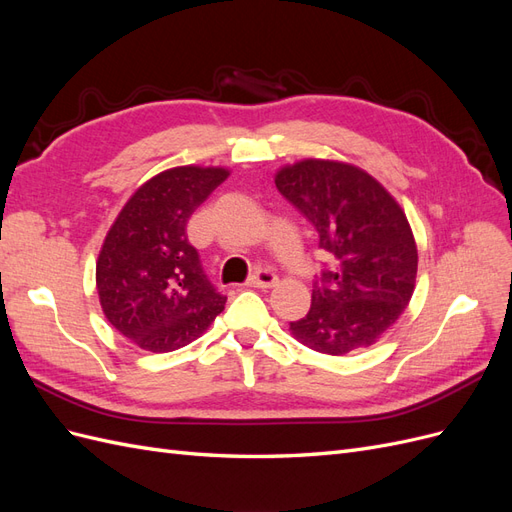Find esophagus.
Here are the masks:
<instances>
[{
    "label": "esophagus",
    "mask_w": 512,
    "mask_h": 512,
    "mask_svg": "<svg viewBox=\"0 0 512 512\" xmlns=\"http://www.w3.org/2000/svg\"><path fill=\"white\" fill-rule=\"evenodd\" d=\"M250 284L256 288H271L277 284V275L271 269H256V273L250 277Z\"/></svg>",
    "instance_id": "obj_1"
}]
</instances>
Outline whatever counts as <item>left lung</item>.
<instances>
[{
	"label": "left lung",
	"mask_w": 512,
	"mask_h": 512,
	"mask_svg": "<svg viewBox=\"0 0 512 512\" xmlns=\"http://www.w3.org/2000/svg\"><path fill=\"white\" fill-rule=\"evenodd\" d=\"M275 185L333 258L316 275L307 316L290 322L294 337L333 356L371 346L414 292L418 254L404 211L374 177L342 162L303 160L282 168Z\"/></svg>",
	"instance_id": "1"
}]
</instances>
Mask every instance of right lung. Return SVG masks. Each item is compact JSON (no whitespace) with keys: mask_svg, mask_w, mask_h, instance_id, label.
<instances>
[{"mask_svg":"<svg viewBox=\"0 0 512 512\" xmlns=\"http://www.w3.org/2000/svg\"><path fill=\"white\" fill-rule=\"evenodd\" d=\"M228 177L224 168L179 166L134 192L108 230L96 265L104 316L151 352L188 346L226 303L188 241V220Z\"/></svg>","mask_w":512,"mask_h":512,"instance_id":"obj_1","label":"right lung"}]
</instances>
